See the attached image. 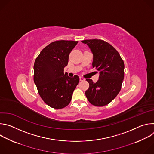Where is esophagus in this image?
I'll return each mask as SVG.
<instances>
[{"instance_id": "1", "label": "esophagus", "mask_w": 154, "mask_h": 154, "mask_svg": "<svg viewBox=\"0 0 154 154\" xmlns=\"http://www.w3.org/2000/svg\"><path fill=\"white\" fill-rule=\"evenodd\" d=\"M80 81H85V79L82 77H80Z\"/></svg>"}]
</instances>
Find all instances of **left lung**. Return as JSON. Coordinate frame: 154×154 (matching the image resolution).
Masks as SVG:
<instances>
[{"mask_svg": "<svg viewBox=\"0 0 154 154\" xmlns=\"http://www.w3.org/2000/svg\"><path fill=\"white\" fill-rule=\"evenodd\" d=\"M93 54L92 66L99 72L96 82L86 79L89 88L85 91L88 101L97 106L110 103L119 93L124 77V63L118 52L103 40L93 39L82 41Z\"/></svg>", "mask_w": 154, "mask_h": 154, "instance_id": "left-lung-1", "label": "left lung"}]
</instances>
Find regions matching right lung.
I'll return each instance as SVG.
<instances>
[{
  "mask_svg": "<svg viewBox=\"0 0 154 154\" xmlns=\"http://www.w3.org/2000/svg\"><path fill=\"white\" fill-rule=\"evenodd\" d=\"M78 41L58 40L44 48L34 63L33 80L39 96L47 105L61 109L69 105L79 77L64 74L69 55Z\"/></svg>",
  "mask_w": 154,
  "mask_h": 154,
  "instance_id": "1",
  "label": "right lung"
}]
</instances>
